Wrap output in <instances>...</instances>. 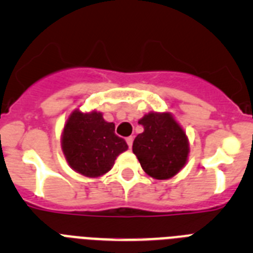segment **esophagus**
<instances>
[{
	"instance_id": "obj_1",
	"label": "esophagus",
	"mask_w": 253,
	"mask_h": 253,
	"mask_svg": "<svg viewBox=\"0 0 253 253\" xmlns=\"http://www.w3.org/2000/svg\"><path fill=\"white\" fill-rule=\"evenodd\" d=\"M133 140H134L133 137H128V138H126V143H128L129 148H131V146H133Z\"/></svg>"
}]
</instances>
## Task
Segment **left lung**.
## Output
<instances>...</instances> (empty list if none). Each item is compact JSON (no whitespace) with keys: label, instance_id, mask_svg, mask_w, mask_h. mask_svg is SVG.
I'll list each match as a JSON object with an SVG mask.
<instances>
[{"label":"left lung","instance_id":"1","mask_svg":"<svg viewBox=\"0 0 253 253\" xmlns=\"http://www.w3.org/2000/svg\"><path fill=\"white\" fill-rule=\"evenodd\" d=\"M138 123L144 131L134 139L133 152L142 169L157 180L175 176L189 154L185 131L169 113H149Z\"/></svg>","mask_w":253,"mask_h":253}]
</instances>
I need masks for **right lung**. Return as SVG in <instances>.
Segmentation results:
<instances>
[{
	"label": "right lung",
	"mask_w": 253,
	"mask_h": 253,
	"mask_svg": "<svg viewBox=\"0 0 253 253\" xmlns=\"http://www.w3.org/2000/svg\"><path fill=\"white\" fill-rule=\"evenodd\" d=\"M62 149L75 171L87 177H99L114 166L128 144L115 134V124L105 122L101 113L75 110L62 135Z\"/></svg>",
	"instance_id": "right-lung-1"
}]
</instances>
